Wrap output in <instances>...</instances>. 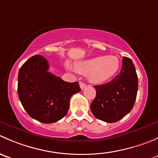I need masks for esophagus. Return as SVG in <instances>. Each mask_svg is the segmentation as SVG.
Returning <instances> with one entry per match:
<instances>
[{"instance_id": "esophagus-1", "label": "esophagus", "mask_w": 158, "mask_h": 158, "mask_svg": "<svg viewBox=\"0 0 158 158\" xmlns=\"http://www.w3.org/2000/svg\"><path fill=\"white\" fill-rule=\"evenodd\" d=\"M79 85H80L81 89H85V86H86V85H85V84L84 83V82H79Z\"/></svg>"}]
</instances>
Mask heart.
<instances>
[{
	"label": "heart",
	"instance_id": "obj_1",
	"mask_svg": "<svg viewBox=\"0 0 158 158\" xmlns=\"http://www.w3.org/2000/svg\"><path fill=\"white\" fill-rule=\"evenodd\" d=\"M120 67V60L115 56H98L75 64L76 72L88 75L91 82L100 84L112 78Z\"/></svg>",
	"mask_w": 158,
	"mask_h": 158
}]
</instances>
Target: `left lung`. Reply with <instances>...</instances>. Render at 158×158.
<instances>
[{
  "mask_svg": "<svg viewBox=\"0 0 158 158\" xmlns=\"http://www.w3.org/2000/svg\"><path fill=\"white\" fill-rule=\"evenodd\" d=\"M96 96L90 106L96 118L116 122L133 108L138 92V76L131 59L123 57L120 73L111 82L94 86Z\"/></svg>",
  "mask_w": 158,
  "mask_h": 158,
  "instance_id": "1",
  "label": "left lung"
}]
</instances>
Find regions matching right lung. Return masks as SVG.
Listing matches in <instances>:
<instances>
[{
    "label": "right lung",
    "mask_w": 158,
    "mask_h": 158,
    "mask_svg": "<svg viewBox=\"0 0 158 158\" xmlns=\"http://www.w3.org/2000/svg\"><path fill=\"white\" fill-rule=\"evenodd\" d=\"M48 61L30 57L18 73V96L31 118L45 124L58 122L67 113L71 96L80 92L77 82H67L48 72Z\"/></svg>",
    "instance_id": "1"
}]
</instances>
